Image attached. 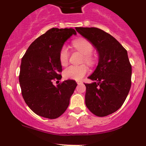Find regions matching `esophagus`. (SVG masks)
<instances>
[{
  "label": "esophagus",
  "instance_id": "esophagus-1",
  "mask_svg": "<svg viewBox=\"0 0 146 146\" xmlns=\"http://www.w3.org/2000/svg\"><path fill=\"white\" fill-rule=\"evenodd\" d=\"M82 82L81 81H78L77 82V84H82Z\"/></svg>",
  "mask_w": 146,
  "mask_h": 146
}]
</instances>
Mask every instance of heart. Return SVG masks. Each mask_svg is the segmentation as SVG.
Returning <instances> with one entry per match:
<instances>
[{
    "instance_id": "heart-1",
    "label": "heart",
    "mask_w": 146,
    "mask_h": 146,
    "mask_svg": "<svg viewBox=\"0 0 146 146\" xmlns=\"http://www.w3.org/2000/svg\"><path fill=\"white\" fill-rule=\"evenodd\" d=\"M73 47L84 55L82 62H86L89 66H94L96 59L92 54L93 51V45L87 40L79 39L73 42ZM70 53L67 46H63L59 53L60 62L62 66H65L69 60ZM88 68L86 64L71 65L66 68L63 72V75L66 79L80 80L87 74Z\"/></svg>"
}]
</instances>
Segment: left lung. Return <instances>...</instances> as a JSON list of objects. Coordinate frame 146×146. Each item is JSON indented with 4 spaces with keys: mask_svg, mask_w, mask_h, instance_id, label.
Masks as SVG:
<instances>
[{
    "mask_svg": "<svg viewBox=\"0 0 146 146\" xmlns=\"http://www.w3.org/2000/svg\"><path fill=\"white\" fill-rule=\"evenodd\" d=\"M76 31L95 46L99 53L96 69L88 78L85 103L98 117L116 112L123 105L131 87L132 66L125 48L103 30L96 27H77Z\"/></svg>",
    "mask_w": 146,
    "mask_h": 146,
    "instance_id": "obj_1",
    "label": "left lung"
}]
</instances>
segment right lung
Instances as JSON below:
<instances>
[{"label": "right lung", "mask_w": 146, "mask_h": 146, "mask_svg": "<svg viewBox=\"0 0 146 146\" xmlns=\"http://www.w3.org/2000/svg\"><path fill=\"white\" fill-rule=\"evenodd\" d=\"M76 31L72 28H52L30 44L21 60L19 82L25 103L33 113L56 119L67 109L77 86L75 81L60 80L62 68L59 53L63 44ZM58 82V81H57Z\"/></svg>", "instance_id": "add662e5"}]
</instances>
